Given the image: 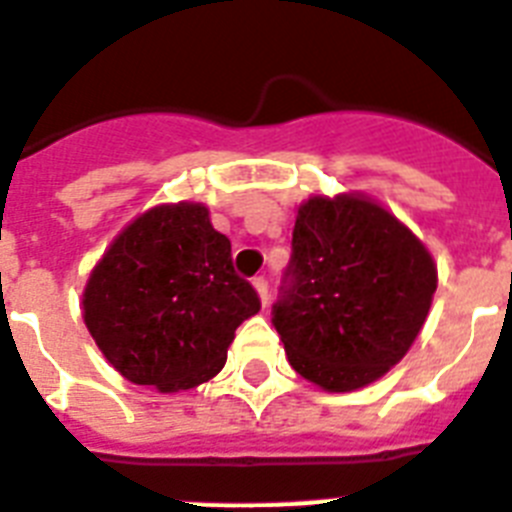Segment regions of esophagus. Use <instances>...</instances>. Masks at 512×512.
<instances>
[{
	"label": "esophagus",
	"mask_w": 512,
	"mask_h": 512,
	"mask_svg": "<svg viewBox=\"0 0 512 512\" xmlns=\"http://www.w3.org/2000/svg\"><path fill=\"white\" fill-rule=\"evenodd\" d=\"M253 287H256V292H259L261 305L266 307V302H269V282H266V277H256V279H253Z\"/></svg>",
	"instance_id": "obj_1"
}]
</instances>
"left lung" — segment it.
Listing matches in <instances>:
<instances>
[{
	"instance_id": "8db88e82",
	"label": "left lung",
	"mask_w": 512,
	"mask_h": 512,
	"mask_svg": "<svg viewBox=\"0 0 512 512\" xmlns=\"http://www.w3.org/2000/svg\"><path fill=\"white\" fill-rule=\"evenodd\" d=\"M433 292L431 253L397 217L361 197H312L297 210L271 323L300 377L351 392L408 354Z\"/></svg>"
}]
</instances>
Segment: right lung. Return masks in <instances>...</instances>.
Here are the masks:
<instances>
[{
    "instance_id": "1",
    "label": "right lung",
    "mask_w": 512,
    "mask_h": 512,
    "mask_svg": "<svg viewBox=\"0 0 512 512\" xmlns=\"http://www.w3.org/2000/svg\"><path fill=\"white\" fill-rule=\"evenodd\" d=\"M261 310L202 205H161L117 235L84 292V323L125 379L161 392L215 377Z\"/></svg>"
}]
</instances>
